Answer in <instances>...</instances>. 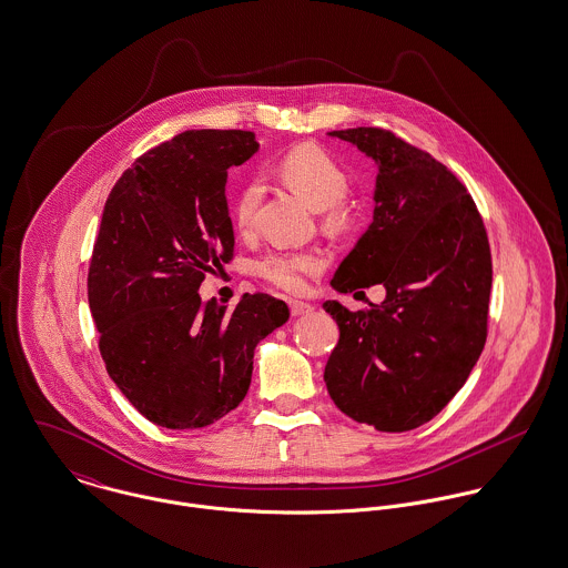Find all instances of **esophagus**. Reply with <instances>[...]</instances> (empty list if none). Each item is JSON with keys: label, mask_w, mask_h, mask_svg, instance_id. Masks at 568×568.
<instances>
[{"label": "esophagus", "mask_w": 568, "mask_h": 568, "mask_svg": "<svg viewBox=\"0 0 568 568\" xmlns=\"http://www.w3.org/2000/svg\"><path fill=\"white\" fill-rule=\"evenodd\" d=\"M290 312L292 315H307L314 312V307L312 305H307V303H303V301H290Z\"/></svg>", "instance_id": "esophagus-1"}]
</instances>
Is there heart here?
Segmentation results:
<instances>
[{"mask_svg":"<svg viewBox=\"0 0 568 568\" xmlns=\"http://www.w3.org/2000/svg\"><path fill=\"white\" fill-rule=\"evenodd\" d=\"M276 170L292 190L320 211L322 224L328 231L342 233L351 226V209L344 202L351 191V179L328 152L317 145H298L278 161ZM258 200L261 183L256 181H248L237 193L233 215L242 231L251 229ZM320 265L314 253H272L258 261L256 272L274 287L296 292L303 287V276L314 274Z\"/></svg>","mask_w":568,"mask_h":568,"instance_id":"heart-1","label":"heart"}]
</instances>
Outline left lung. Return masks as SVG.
<instances>
[{
  "label": "left lung",
  "mask_w": 568,
  "mask_h": 568,
  "mask_svg": "<svg viewBox=\"0 0 568 568\" xmlns=\"http://www.w3.org/2000/svg\"><path fill=\"white\" fill-rule=\"evenodd\" d=\"M331 136L377 163L373 224L339 263V294L383 285L385 301L348 312L322 307L339 326L324 381L333 403L378 432H409L459 392L488 333L493 258L484 220L459 179L389 130Z\"/></svg>",
  "instance_id": "left-lung-1"
}]
</instances>
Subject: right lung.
Instances as JSON below:
<instances>
[{
	"label": "right lung",
	"instance_id": "right-lung-1",
	"mask_svg": "<svg viewBox=\"0 0 568 568\" xmlns=\"http://www.w3.org/2000/svg\"><path fill=\"white\" fill-rule=\"evenodd\" d=\"M258 143L248 130H187L141 154L104 204L89 267V307L109 377L168 429H200L235 409L256 344L290 310L244 294L202 303L204 274L233 258L229 168Z\"/></svg>",
	"mask_w": 568,
	"mask_h": 568
}]
</instances>
